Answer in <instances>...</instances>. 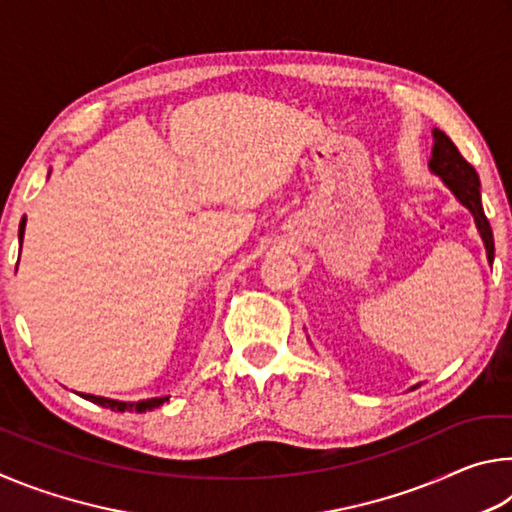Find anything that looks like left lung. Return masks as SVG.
<instances>
[{
    "label": "left lung",
    "mask_w": 512,
    "mask_h": 512,
    "mask_svg": "<svg viewBox=\"0 0 512 512\" xmlns=\"http://www.w3.org/2000/svg\"><path fill=\"white\" fill-rule=\"evenodd\" d=\"M429 169L443 180V185L456 196V201L461 203L465 210H470V214L474 216L476 230H479L485 246V255H488V262L492 264V259H495V239H492V228L483 214L479 176H476L472 164L458 153L454 142L449 140L443 131H438V128H433V149ZM413 388H418V384L411 386V391Z\"/></svg>",
    "instance_id": "obj_1"
}]
</instances>
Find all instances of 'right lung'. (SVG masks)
I'll use <instances>...</instances> for the list:
<instances>
[{
  "label": "right lung",
  "instance_id": "right-lung-1",
  "mask_svg": "<svg viewBox=\"0 0 512 512\" xmlns=\"http://www.w3.org/2000/svg\"><path fill=\"white\" fill-rule=\"evenodd\" d=\"M51 173V169H49ZM24 228H27V216H22L20 221V232H17V237H20V250H22V239H24ZM83 400L94 402L103 406V409H112V411H137V413H146V411H153L162 406L164 402H169V395L164 397H149V400H137V402H124V400H110V397H99V395H88V393H79Z\"/></svg>",
  "mask_w": 512,
  "mask_h": 512
}]
</instances>
